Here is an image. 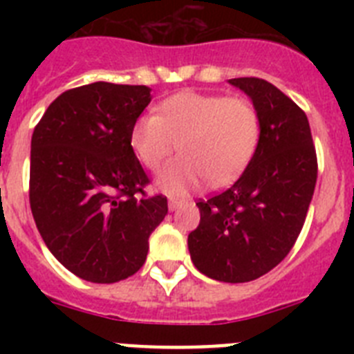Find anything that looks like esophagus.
Returning <instances> with one entry per match:
<instances>
[{
    "instance_id": "34e87169",
    "label": "esophagus",
    "mask_w": 354,
    "mask_h": 354,
    "mask_svg": "<svg viewBox=\"0 0 354 354\" xmlns=\"http://www.w3.org/2000/svg\"><path fill=\"white\" fill-rule=\"evenodd\" d=\"M180 205H183V200H179V198L168 200V207H170V211H175V209L180 207Z\"/></svg>"
}]
</instances>
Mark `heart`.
Masks as SVG:
<instances>
[{
    "instance_id": "heart-1",
    "label": "heart",
    "mask_w": 354,
    "mask_h": 354,
    "mask_svg": "<svg viewBox=\"0 0 354 354\" xmlns=\"http://www.w3.org/2000/svg\"><path fill=\"white\" fill-rule=\"evenodd\" d=\"M133 124L131 147L143 167L158 171L179 143L180 156L159 175V187L184 195L205 180L232 183L261 140V115L250 99L220 93L179 92Z\"/></svg>"
}]
</instances>
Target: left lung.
<instances>
[{
	"mask_svg": "<svg viewBox=\"0 0 354 354\" xmlns=\"http://www.w3.org/2000/svg\"><path fill=\"white\" fill-rule=\"evenodd\" d=\"M261 115V140L232 186L196 202L198 227L187 236L200 273L228 283L252 282L278 266L305 223L317 180V156L305 111L261 77L228 81Z\"/></svg>",
	"mask_w": 354,
	"mask_h": 354,
	"instance_id": "1",
	"label": "left lung"
}]
</instances>
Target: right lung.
<instances>
[{
	"mask_svg": "<svg viewBox=\"0 0 354 354\" xmlns=\"http://www.w3.org/2000/svg\"><path fill=\"white\" fill-rule=\"evenodd\" d=\"M149 102L143 84H84L56 97L31 136L37 228L49 252L88 282L136 273L168 212L167 196L145 193L150 180L131 147Z\"/></svg>",
	"mask_w": 354,
	"mask_h": 354,
	"instance_id": "1",
	"label": "right lung"
}]
</instances>
